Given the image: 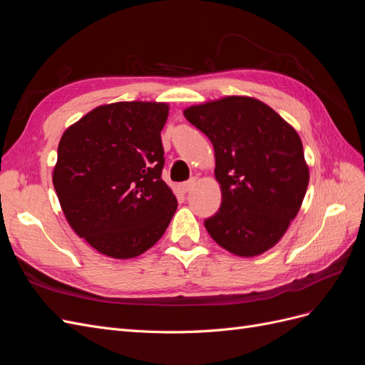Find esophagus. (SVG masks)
<instances>
[{"instance_id":"34e87169","label":"esophagus","mask_w":365,"mask_h":365,"mask_svg":"<svg viewBox=\"0 0 365 365\" xmlns=\"http://www.w3.org/2000/svg\"><path fill=\"white\" fill-rule=\"evenodd\" d=\"M196 184V180L195 178H192V180H189L187 182H182V184H180V190L182 192V193H187V192H190L192 189H193V185Z\"/></svg>"}]
</instances>
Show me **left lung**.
Here are the masks:
<instances>
[{"mask_svg": "<svg viewBox=\"0 0 365 365\" xmlns=\"http://www.w3.org/2000/svg\"><path fill=\"white\" fill-rule=\"evenodd\" d=\"M212 141L222 204L205 219L217 245L240 257L268 251L302 207L309 168L297 130L257 98L228 96L184 109Z\"/></svg>", "mask_w": 365, "mask_h": 365, "instance_id": "1", "label": "left lung"}]
</instances>
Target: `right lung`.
Wrapping results in <instances>:
<instances>
[{"instance_id":"1","label":"right lung","mask_w":365,"mask_h":365,"mask_svg":"<svg viewBox=\"0 0 365 365\" xmlns=\"http://www.w3.org/2000/svg\"><path fill=\"white\" fill-rule=\"evenodd\" d=\"M169 105L117 102L94 108L59 141L53 185L74 233L113 259L160 240L178 207L161 180V129Z\"/></svg>"}]
</instances>
